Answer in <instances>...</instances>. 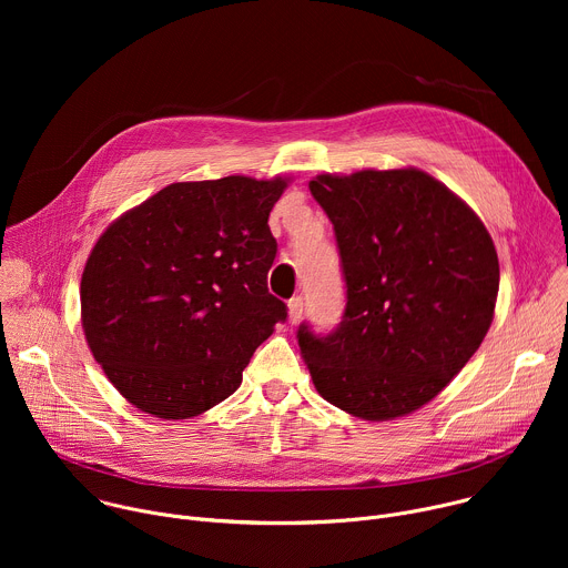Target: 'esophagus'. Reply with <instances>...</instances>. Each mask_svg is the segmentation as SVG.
Returning a JSON list of instances; mask_svg holds the SVG:
<instances>
[{"instance_id":"1","label":"esophagus","mask_w":568,"mask_h":568,"mask_svg":"<svg viewBox=\"0 0 568 568\" xmlns=\"http://www.w3.org/2000/svg\"><path fill=\"white\" fill-rule=\"evenodd\" d=\"M301 316H303V298L294 296V298L287 301V318H290L292 326H296V323L301 321Z\"/></svg>"}]
</instances>
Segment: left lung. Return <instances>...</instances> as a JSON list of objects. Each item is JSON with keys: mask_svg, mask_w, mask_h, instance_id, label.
I'll return each mask as SVG.
<instances>
[{"mask_svg": "<svg viewBox=\"0 0 568 568\" xmlns=\"http://www.w3.org/2000/svg\"><path fill=\"white\" fill-rule=\"evenodd\" d=\"M312 197L335 226L346 310L328 335L296 333L314 388L362 420L434 399L488 335L499 292L478 215L418 169L323 173Z\"/></svg>", "mask_w": 568, "mask_h": 568, "instance_id": "1", "label": "left lung"}]
</instances>
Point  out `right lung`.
Instances as JSON below:
<instances>
[{"mask_svg": "<svg viewBox=\"0 0 568 568\" xmlns=\"http://www.w3.org/2000/svg\"><path fill=\"white\" fill-rule=\"evenodd\" d=\"M285 189L283 178L178 182L99 237L80 281L83 331L136 409L164 420L209 412L287 318L267 290V220Z\"/></svg>", "mask_w": 568, "mask_h": 568, "instance_id": "1", "label": "right lung"}]
</instances>
